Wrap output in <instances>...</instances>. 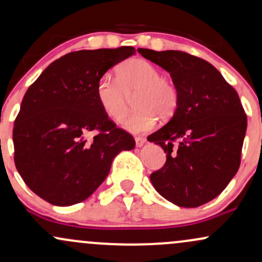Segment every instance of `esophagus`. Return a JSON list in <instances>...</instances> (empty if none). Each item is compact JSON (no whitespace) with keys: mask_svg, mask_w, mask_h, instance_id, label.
<instances>
[{"mask_svg":"<svg viewBox=\"0 0 262 262\" xmlns=\"http://www.w3.org/2000/svg\"><path fill=\"white\" fill-rule=\"evenodd\" d=\"M145 143H146L145 138H141V137L135 138V144H137L138 148H141V146H143Z\"/></svg>","mask_w":262,"mask_h":262,"instance_id":"obj_1","label":"esophagus"}]
</instances>
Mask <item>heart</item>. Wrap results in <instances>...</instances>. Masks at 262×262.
<instances>
[{"label": "heart", "instance_id": "b5f03b06", "mask_svg": "<svg viewBox=\"0 0 262 262\" xmlns=\"http://www.w3.org/2000/svg\"><path fill=\"white\" fill-rule=\"evenodd\" d=\"M133 95L137 111L123 121V127L132 133L150 130L155 127L159 117L171 118L179 106L175 83L160 76V70L148 60H125L117 68V79L103 75L96 85L101 108L117 122L127 114L129 97Z\"/></svg>", "mask_w": 262, "mask_h": 262}]
</instances>
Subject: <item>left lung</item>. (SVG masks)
<instances>
[{
	"mask_svg": "<svg viewBox=\"0 0 262 262\" xmlns=\"http://www.w3.org/2000/svg\"><path fill=\"white\" fill-rule=\"evenodd\" d=\"M138 52L166 70L179 91L172 118L148 137L166 152L150 181L176 206H202L222 193L240 166L248 121L239 96L206 60L179 50Z\"/></svg>",
	"mask_w": 262,
	"mask_h": 262,
	"instance_id": "obj_1",
	"label": "left lung"
}]
</instances>
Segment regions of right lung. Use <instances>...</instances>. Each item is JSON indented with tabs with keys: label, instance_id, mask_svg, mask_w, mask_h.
I'll return each instance as SVG.
<instances>
[{
	"label": "right lung",
	"instance_id": "right-lung-1",
	"mask_svg": "<svg viewBox=\"0 0 262 262\" xmlns=\"http://www.w3.org/2000/svg\"><path fill=\"white\" fill-rule=\"evenodd\" d=\"M134 54L133 47L69 53L27 90L14 121V164L44 201L64 207L87 200L113 159L134 149L133 137L116 127L96 96L97 81Z\"/></svg>",
	"mask_w": 262,
	"mask_h": 262
}]
</instances>
